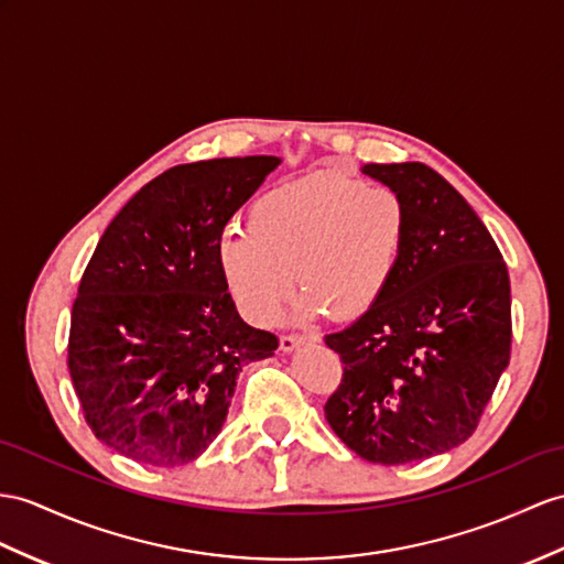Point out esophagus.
<instances>
[{"instance_id":"esophagus-1","label":"esophagus","mask_w":564,"mask_h":564,"mask_svg":"<svg viewBox=\"0 0 564 564\" xmlns=\"http://www.w3.org/2000/svg\"><path fill=\"white\" fill-rule=\"evenodd\" d=\"M313 337H306V335H282L280 337V349L282 351H294L296 347L306 345V341H311Z\"/></svg>"}]
</instances>
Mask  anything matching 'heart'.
Here are the masks:
<instances>
[{
	"label": "heart",
	"instance_id": "1",
	"mask_svg": "<svg viewBox=\"0 0 564 564\" xmlns=\"http://www.w3.org/2000/svg\"><path fill=\"white\" fill-rule=\"evenodd\" d=\"M406 205L390 186L311 174L260 196L246 227L219 239V270L246 318L270 325L296 292L304 311L354 318L388 292L406 243Z\"/></svg>",
	"mask_w": 564,
	"mask_h": 564
}]
</instances>
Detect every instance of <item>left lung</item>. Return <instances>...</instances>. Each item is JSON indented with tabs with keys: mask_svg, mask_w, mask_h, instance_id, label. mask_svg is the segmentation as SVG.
Instances as JSON below:
<instances>
[{
	"mask_svg": "<svg viewBox=\"0 0 564 564\" xmlns=\"http://www.w3.org/2000/svg\"><path fill=\"white\" fill-rule=\"evenodd\" d=\"M406 205V243L388 292L325 335L339 388L325 419L373 464L429 459L469 441L510 364V274L459 191L421 162L366 164Z\"/></svg>",
	"mask_w": 564,
	"mask_h": 564,
	"instance_id": "left-lung-1",
	"label": "left lung"
}]
</instances>
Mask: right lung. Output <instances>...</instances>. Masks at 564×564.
<instances>
[{"instance_id": "add662e5", "label": "right lung", "mask_w": 564, "mask_h": 564, "mask_svg": "<svg viewBox=\"0 0 564 564\" xmlns=\"http://www.w3.org/2000/svg\"><path fill=\"white\" fill-rule=\"evenodd\" d=\"M280 158L162 172L100 237L72 308L68 373L93 435L148 466L200 457L223 431L239 370L278 337L256 329L219 270L225 225Z\"/></svg>"}]
</instances>
